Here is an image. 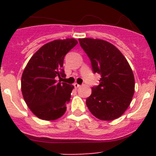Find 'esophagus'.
Listing matches in <instances>:
<instances>
[{"label":"esophagus","mask_w":156,"mask_h":156,"mask_svg":"<svg viewBox=\"0 0 156 156\" xmlns=\"http://www.w3.org/2000/svg\"><path fill=\"white\" fill-rule=\"evenodd\" d=\"M73 86H74V87H75L76 89V88L80 87V85L78 84V83H74V84H73Z\"/></svg>","instance_id":"esophagus-1"}]
</instances>
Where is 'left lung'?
Wrapping results in <instances>:
<instances>
[{"label": "left lung", "mask_w": 156, "mask_h": 156, "mask_svg": "<svg viewBox=\"0 0 156 156\" xmlns=\"http://www.w3.org/2000/svg\"><path fill=\"white\" fill-rule=\"evenodd\" d=\"M79 41L91 62L93 72L101 76L100 84L92 87L86 100L88 109L101 120L119 118L128 108L134 94V76L127 60L108 41L92 38Z\"/></svg>", "instance_id": "left-lung-1"}]
</instances>
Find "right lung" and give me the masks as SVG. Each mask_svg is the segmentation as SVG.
Listing matches in <instances>:
<instances>
[{"mask_svg":"<svg viewBox=\"0 0 156 156\" xmlns=\"http://www.w3.org/2000/svg\"><path fill=\"white\" fill-rule=\"evenodd\" d=\"M77 44L74 38L48 43L32 56L24 69L22 94L29 108L39 119L55 120L66 112L74 87L57 79L66 76L64 57Z\"/></svg>","mask_w":156,"mask_h":156,"instance_id":"1","label":"right lung"}]
</instances>
